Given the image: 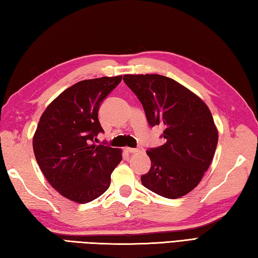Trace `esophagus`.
Here are the masks:
<instances>
[{
    "label": "esophagus",
    "mask_w": 258,
    "mask_h": 258,
    "mask_svg": "<svg viewBox=\"0 0 258 258\" xmlns=\"http://www.w3.org/2000/svg\"><path fill=\"white\" fill-rule=\"evenodd\" d=\"M127 151L128 152H130V154H136V152H140V151H143V148H130V147H128L127 148Z\"/></svg>",
    "instance_id": "esophagus-1"
}]
</instances>
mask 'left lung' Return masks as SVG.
Here are the masks:
<instances>
[{"instance_id":"1","label":"left lung","mask_w":258,"mask_h":258,"mask_svg":"<svg viewBox=\"0 0 258 258\" xmlns=\"http://www.w3.org/2000/svg\"><path fill=\"white\" fill-rule=\"evenodd\" d=\"M125 82L143 103L149 124L165 128L166 143L147 150L151 160L141 182L162 197L187 195L201 182L212 164L218 130L202 98L173 79L160 75H124Z\"/></svg>"}]
</instances>
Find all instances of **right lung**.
<instances>
[{
    "label": "right lung",
    "mask_w": 258,
    "mask_h": 258,
    "mask_svg": "<svg viewBox=\"0 0 258 258\" xmlns=\"http://www.w3.org/2000/svg\"><path fill=\"white\" fill-rule=\"evenodd\" d=\"M122 76L77 82L66 89L42 113L33 136V151L41 171L57 192L78 204L100 197L122 160V150L96 145L103 129L98 119L102 100Z\"/></svg>",
    "instance_id": "add662e5"
}]
</instances>
